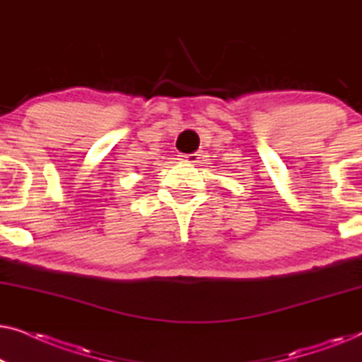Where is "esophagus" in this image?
Listing matches in <instances>:
<instances>
[{"instance_id":"34e87169","label":"esophagus","mask_w":362,"mask_h":362,"mask_svg":"<svg viewBox=\"0 0 362 362\" xmlns=\"http://www.w3.org/2000/svg\"><path fill=\"white\" fill-rule=\"evenodd\" d=\"M201 151H196V153H189V155H182L181 160L185 163H189V165H196V163L201 161Z\"/></svg>"}]
</instances>
